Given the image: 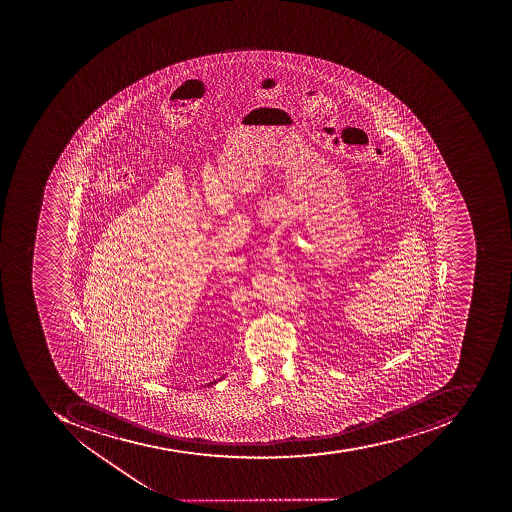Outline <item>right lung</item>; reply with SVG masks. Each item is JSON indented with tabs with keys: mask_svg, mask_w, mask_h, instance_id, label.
<instances>
[{
	"mask_svg": "<svg viewBox=\"0 0 512 512\" xmlns=\"http://www.w3.org/2000/svg\"><path fill=\"white\" fill-rule=\"evenodd\" d=\"M211 384H214V382H211Z\"/></svg>",
	"mask_w": 512,
	"mask_h": 512,
	"instance_id": "right-lung-1",
	"label": "right lung"
}]
</instances>
